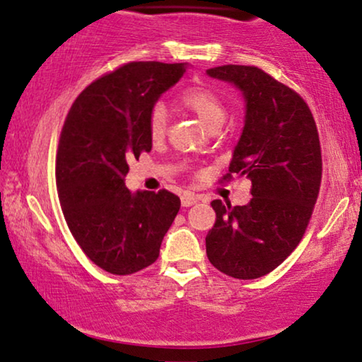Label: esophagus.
Here are the masks:
<instances>
[{"label": "esophagus", "mask_w": 362, "mask_h": 362, "mask_svg": "<svg viewBox=\"0 0 362 362\" xmlns=\"http://www.w3.org/2000/svg\"><path fill=\"white\" fill-rule=\"evenodd\" d=\"M198 202V198L195 195H192V193H185V195L182 197V206H192L195 205Z\"/></svg>", "instance_id": "obj_1"}]
</instances>
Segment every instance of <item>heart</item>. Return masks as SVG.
I'll use <instances>...</instances> for the list:
<instances>
[{"label": "heart", "mask_w": 362, "mask_h": 362, "mask_svg": "<svg viewBox=\"0 0 362 362\" xmlns=\"http://www.w3.org/2000/svg\"><path fill=\"white\" fill-rule=\"evenodd\" d=\"M179 103L183 108L197 115L208 128H216L225 123L226 106L225 101L216 91L206 86H190L180 91ZM147 128L152 141L164 139L167 132V111L162 105H156L151 110L149 118H147Z\"/></svg>", "instance_id": "b5f03b06"}]
</instances>
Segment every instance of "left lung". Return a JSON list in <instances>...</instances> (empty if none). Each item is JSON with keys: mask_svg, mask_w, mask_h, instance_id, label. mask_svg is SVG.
<instances>
[{"mask_svg": "<svg viewBox=\"0 0 362 362\" xmlns=\"http://www.w3.org/2000/svg\"><path fill=\"white\" fill-rule=\"evenodd\" d=\"M206 74L243 91L246 121L223 180L252 183L247 205L211 202L206 256L218 271L249 281L272 272L302 241L322 183L318 129L302 96L264 70L221 65Z\"/></svg>", "mask_w": 362, "mask_h": 362, "instance_id": "8db88e82", "label": "left lung"}]
</instances>
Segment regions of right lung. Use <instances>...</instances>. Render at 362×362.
Instances as JSON below:
<instances>
[{"label":"right lung","mask_w":362,"mask_h":362,"mask_svg":"<svg viewBox=\"0 0 362 362\" xmlns=\"http://www.w3.org/2000/svg\"><path fill=\"white\" fill-rule=\"evenodd\" d=\"M185 64L129 62L77 96L60 132L55 180L69 230L91 262L129 276L159 257L180 210L169 190L131 193L129 160L152 149L147 118Z\"/></svg>","instance_id":"1"}]
</instances>
